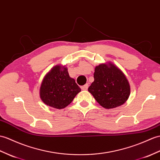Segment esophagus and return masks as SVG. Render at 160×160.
<instances>
[{
	"label": "esophagus",
	"mask_w": 160,
	"mask_h": 160,
	"mask_svg": "<svg viewBox=\"0 0 160 160\" xmlns=\"http://www.w3.org/2000/svg\"><path fill=\"white\" fill-rule=\"evenodd\" d=\"M88 88V84H84V86L82 87V90H84V91H86V90H87Z\"/></svg>",
	"instance_id": "34e87169"
}]
</instances>
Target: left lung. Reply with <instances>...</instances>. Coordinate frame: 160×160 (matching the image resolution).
Masks as SVG:
<instances>
[{
    "mask_svg": "<svg viewBox=\"0 0 160 160\" xmlns=\"http://www.w3.org/2000/svg\"><path fill=\"white\" fill-rule=\"evenodd\" d=\"M88 91L102 107L111 109L125 103L130 95V86L121 70L108 62L95 67L94 82Z\"/></svg>",
    "mask_w": 160,
    "mask_h": 160,
    "instance_id": "left-lung-1",
    "label": "left lung"
}]
</instances>
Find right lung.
Segmentation results:
<instances>
[{
	"label": "right lung",
	"instance_id": "obj_1",
	"mask_svg": "<svg viewBox=\"0 0 160 160\" xmlns=\"http://www.w3.org/2000/svg\"><path fill=\"white\" fill-rule=\"evenodd\" d=\"M81 91L75 80L69 75L68 68L57 65L44 77L40 87V98L50 107L62 109L71 103Z\"/></svg>",
	"mask_w": 160,
	"mask_h": 160
}]
</instances>
